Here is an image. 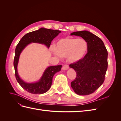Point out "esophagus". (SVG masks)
<instances>
[{
  "label": "esophagus",
  "mask_w": 121,
  "mask_h": 121,
  "mask_svg": "<svg viewBox=\"0 0 121 121\" xmlns=\"http://www.w3.org/2000/svg\"><path fill=\"white\" fill-rule=\"evenodd\" d=\"M69 68V65H67V64H65V65H64L63 67H62V69H64V70H66V69H68Z\"/></svg>",
  "instance_id": "esophagus-1"
}]
</instances>
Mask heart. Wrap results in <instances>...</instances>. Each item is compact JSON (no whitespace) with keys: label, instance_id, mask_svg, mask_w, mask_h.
Returning a JSON list of instances; mask_svg holds the SVG:
<instances>
[{"label":"heart","instance_id":"b5f03b06","mask_svg":"<svg viewBox=\"0 0 121 121\" xmlns=\"http://www.w3.org/2000/svg\"><path fill=\"white\" fill-rule=\"evenodd\" d=\"M87 48V43L84 39L68 37L58 40L55 48L52 47V51L56 56L60 55L67 57L69 61L75 62L83 57Z\"/></svg>","mask_w":121,"mask_h":121}]
</instances>
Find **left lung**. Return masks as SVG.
Instances as JSON below:
<instances>
[{
    "label": "left lung",
    "instance_id": "8db88e82",
    "mask_svg": "<svg viewBox=\"0 0 121 121\" xmlns=\"http://www.w3.org/2000/svg\"><path fill=\"white\" fill-rule=\"evenodd\" d=\"M71 35L79 36L87 43V53L81 60L69 65L76 72L71 82L74 92L87 95L95 92L104 83L108 69V51L103 41L87 31L75 32Z\"/></svg>",
    "mask_w": 121,
    "mask_h": 121
}]
</instances>
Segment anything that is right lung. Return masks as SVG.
Listing matches in <instances>:
<instances>
[{
    "label": "right lung",
    "mask_w": 121,
    "mask_h": 121,
    "mask_svg": "<svg viewBox=\"0 0 121 121\" xmlns=\"http://www.w3.org/2000/svg\"><path fill=\"white\" fill-rule=\"evenodd\" d=\"M60 32V31L57 30L40 28L38 30L28 33L25 35L17 45L13 60L15 76L17 82L21 87L28 92L35 94H43L46 92L52 86L54 75L60 71L62 65H54L47 68L41 79L38 82L26 83L20 79L17 71L18 61L21 52L28 44L32 42L44 44L49 48L52 40Z\"/></svg>",
    "instance_id": "right-lung-1"
}]
</instances>
